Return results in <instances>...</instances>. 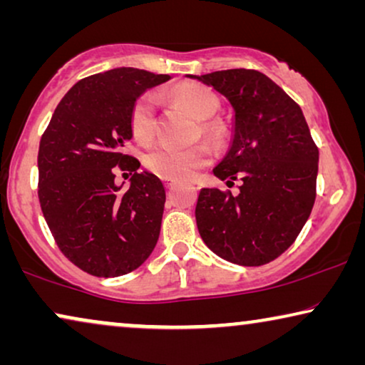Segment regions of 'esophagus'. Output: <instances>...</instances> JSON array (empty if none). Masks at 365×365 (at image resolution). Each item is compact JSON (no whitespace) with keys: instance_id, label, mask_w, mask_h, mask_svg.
<instances>
[{"instance_id":"34e87169","label":"esophagus","mask_w":365,"mask_h":365,"mask_svg":"<svg viewBox=\"0 0 365 365\" xmlns=\"http://www.w3.org/2000/svg\"><path fill=\"white\" fill-rule=\"evenodd\" d=\"M164 184H166L168 189H171L174 186V181H173V179H164Z\"/></svg>"}]
</instances>
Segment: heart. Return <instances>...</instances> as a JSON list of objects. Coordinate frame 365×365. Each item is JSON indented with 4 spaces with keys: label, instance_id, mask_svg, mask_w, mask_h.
<instances>
[{
    "label": "heart",
    "instance_id": "1",
    "mask_svg": "<svg viewBox=\"0 0 365 365\" xmlns=\"http://www.w3.org/2000/svg\"><path fill=\"white\" fill-rule=\"evenodd\" d=\"M169 96L186 106L197 119H209L217 113L219 99L211 89L201 84H181L169 91ZM129 128L134 139L146 143L154 136L156 128V99L151 93H144L133 103L129 111ZM202 131L219 136L221 128L216 123H202ZM211 149L206 144L194 146H171L159 144L146 154V166L151 173L163 179H189L199 169L211 163Z\"/></svg>",
    "mask_w": 365,
    "mask_h": 365
}]
</instances>
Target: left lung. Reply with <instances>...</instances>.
<instances>
[{
  "instance_id": "left-lung-1",
  "label": "left lung",
  "mask_w": 365,
  "mask_h": 365,
  "mask_svg": "<svg viewBox=\"0 0 365 365\" xmlns=\"http://www.w3.org/2000/svg\"><path fill=\"white\" fill-rule=\"evenodd\" d=\"M197 79L227 98L234 136L214 176L239 194L201 189L196 222L202 241L239 266H262L296 241L316 201L319 149L299 104L256 69H226ZM234 184V182H232Z\"/></svg>"
}]
</instances>
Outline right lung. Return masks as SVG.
I'll list each match as a JSON object with an SVG mask.
<instances>
[{
  "label": "right lung",
  "instance_id": "add662e5",
  "mask_svg": "<svg viewBox=\"0 0 365 365\" xmlns=\"http://www.w3.org/2000/svg\"><path fill=\"white\" fill-rule=\"evenodd\" d=\"M168 74L116 68L78 81L54 109L38 151V197L49 231L74 266L98 277L134 271L156 246L163 182L124 153L129 111ZM133 173L122 191L113 178ZM124 176V174H123Z\"/></svg>",
  "mask_w": 365,
  "mask_h": 365
}]
</instances>
